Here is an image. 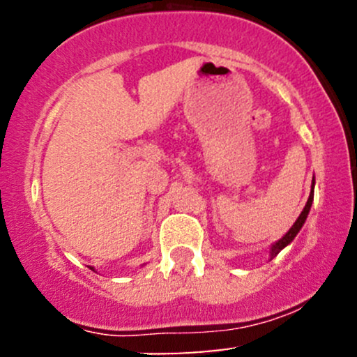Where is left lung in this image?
<instances>
[{
	"label": "left lung",
	"mask_w": 357,
	"mask_h": 357,
	"mask_svg": "<svg viewBox=\"0 0 357 357\" xmlns=\"http://www.w3.org/2000/svg\"><path fill=\"white\" fill-rule=\"evenodd\" d=\"M314 186H315V179H312V186H310V195H309V199H307V203H305L304 210H302L301 215H298V218L296 220V223L292 225V228H290V230L287 231L285 235L282 236L280 240H277L275 243H273L272 247H270V260H272L273 257H277L278 253H280L282 250H284V248L287 247V245L292 243V240L296 238L297 233L301 231V228H302V227H304V223H305L307 216H309L310 206H312V202H314Z\"/></svg>",
	"instance_id": "8db88e82"
}]
</instances>
